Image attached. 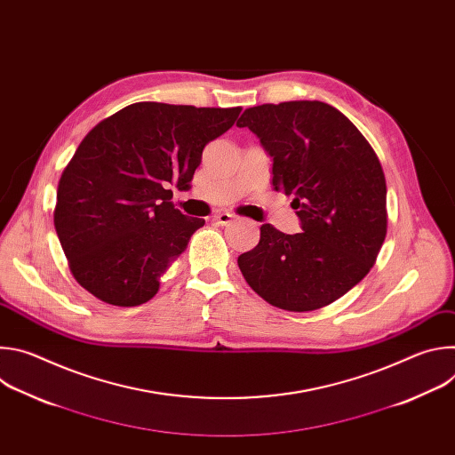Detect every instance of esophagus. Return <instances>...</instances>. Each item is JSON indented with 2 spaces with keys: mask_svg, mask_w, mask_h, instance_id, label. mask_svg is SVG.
Listing matches in <instances>:
<instances>
[{
  "mask_svg": "<svg viewBox=\"0 0 455 455\" xmlns=\"http://www.w3.org/2000/svg\"><path fill=\"white\" fill-rule=\"evenodd\" d=\"M234 220H235V216H234V214H228V212H221V214L214 216V221H216L218 225H221V227L230 225Z\"/></svg>",
  "mask_w": 455,
  "mask_h": 455,
  "instance_id": "1",
  "label": "esophagus"
}]
</instances>
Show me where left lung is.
<instances>
[{"label": "left lung", "instance_id": "left-lung-1", "mask_svg": "<svg viewBox=\"0 0 455 455\" xmlns=\"http://www.w3.org/2000/svg\"><path fill=\"white\" fill-rule=\"evenodd\" d=\"M237 125L274 158V188L293 196L304 230L263 225L257 246L237 257L244 281L286 311L335 302L369 274L387 235V185L374 149L320 100L253 106Z\"/></svg>", "mask_w": 455, "mask_h": 455}]
</instances>
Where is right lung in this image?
Masks as SVG:
<instances>
[{"instance_id":"right-lung-1","label":"right lung","mask_w":455,"mask_h":455,"mask_svg":"<svg viewBox=\"0 0 455 455\" xmlns=\"http://www.w3.org/2000/svg\"><path fill=\"white\" fill-rule=\"evenodd\" d=\"M243 108L137 102L99 122L57 185L53 225L76 281L102 302L140 306L205 225L174 209L205 146Z\"/></svg>"}]
</instances>
